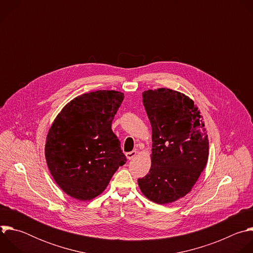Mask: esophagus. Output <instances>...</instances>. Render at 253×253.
Wrapping results in <instances>:
<instances>
[{
  "label": "esophagus",
  "mask_w": 253,
  "mask_h": 253,
  "mask_svg": "<svg viewBox=\"0 0 253 253\" xmlns=\"http://www.w3.org/2000/svg\"><path fill=\"white\" fill-rule=\"evenodd\" d=\"M135 156H136V151H135V150H133V151H131V152H127V153H126V157H127V159H128V160L133 159Z\"/></svg>",
  "instance_id": "34e87169"
}]
</instances>
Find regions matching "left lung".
Masks as SVG:
<instances>
[{"label": "left lung", "mask_w": 253, "mask_h": 253, "mask_svg": "<svg viewBox=\"0 0 253 253\" xmlns=\"http://www.w3.org/2000/svg\"><path fill=\"white\" fill-rule=\"evenodd\" d=\"M152 126V165L138 179L148 199L158 204L185 196L208 159V137L198 108L184 94L160 88L143 93Z\"/></svg>", "instance_id": "8db88e82"}]
</instances>
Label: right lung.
I'll use <instances>...</instances> for the list:
<instances>
[{"label": "right lung", "instance_id": "1", "mask_svg": "<svg viewBox=\"0 0 253 253\" xmlns=\"http://www.w3.org/2000/svg\"><path fill=\"white\" fill-rule=\"evenodd\" d=\"M124 99L99 90L68 103L51 126L45 146L49 170L71 197L90 200L101 194L127 159L111 126Z\"/></svg>", "mask_w": 253, "mask_h": 253}]
</instances>
